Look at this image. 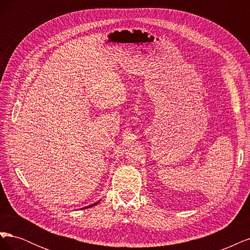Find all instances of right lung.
<instances>
[{
    "instance_id": "obj_1",
    "label": "right lung",
    "mask_w": 250,
    "mask_h": 250,
    "mask_svg": "<svg viewBox=\"0 0 250 250\" xmlns=\"http://www.w3.org/2000/svg\"><path fill=\"white\" fill-rule=\"evenodd\" d=\"M96 204V203H95ZM93 206H94V204H93ZM93 206H89V207H93ZM89 207H86V208H89Z\"/></svg>"
}]
</instances>
